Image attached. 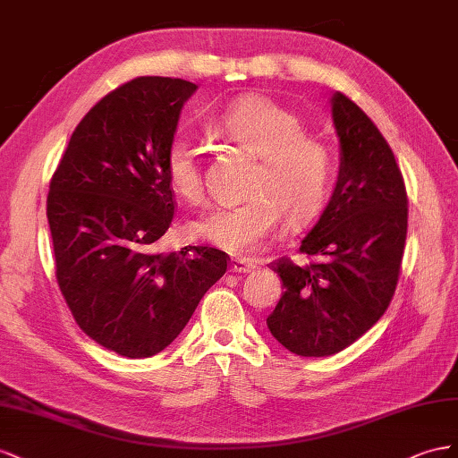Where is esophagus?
I'll list each match as a JSON object with an SVG mask.
<instances>
[{"mask_svg": "<svg viewBox=\"0 0 458 458\" xmlns=\"http://www.w3.org/2000/svg\"><path fill=\"white\" fill-rule=\"evenodd\" d=\"M255 270V265L247 259H230V272L238 274H250Z\"/></svg>", "mask_w": 458, "mask_h": 458, "instance_id": "obj_1", "label": "esophagus"}]
</instances>
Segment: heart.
<instances>
[{
	"label": "heart",
	"instance_id": "heart-1",
	"mask_svg": "<svg viewBox=\"0 0 458 458\" xmlns=\"http://www.w3.org/2000/svg\"><path fill=\"white\" fill-rule=\"evenodd\" d=\"M208 128L257 157V166L245 188L250 199L193 220V238L232 255H251L270 242L282 216L290 226H301L320 211L332 180V153L320 138L305 132L295 111L267 96H243L215 114ZM165 174L182 199H203L199 151L190 140L171 141Z\"/></svg>",
	"mask_w": 458,
	"mask_h": 458
}]
</instances>
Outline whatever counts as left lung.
I'll return each mask as SVG.
<instances>
[{"instance_id": "8db88e82", "label": "left lung", "mask_w": 458, "mask_h": 458, "mask_svg": "<svg viewBox=\"0 0 458 458\" xmlns=\"http://www.w3.org/2000/svg\"><path fill=\"white\" fill-rule=\"evenodd\" d=\"M332 119L342 155L337 182L299 245L315 260L270 263L284 293L267 318L268 330L301 357L344 351L380 320L395 293L407 240V190L386 138L339 91Z\"/></svg>"}]
</instances>
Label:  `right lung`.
Returning a JSON list of instances; mask_svg holds the SVG:
<instances>
[{
	"label": "right lung",
	"instance_id": "obj_1",
	"mask_svg": "<svg viewBox=\"0 0 458 458\" xmlns=\"http://www.w3.org/2000/svg\"><path fill=\"white\" fill-rule=\"evenodd\" d=\"M198 86L140 76L78 123L51 178L55 276L81 330L128 359L171 345L228 268L215 247L155 250L174 216L165 155Z\"/></svg>",
	"mask_w": 458,
	"mask_h": 458
}]
</instances>
